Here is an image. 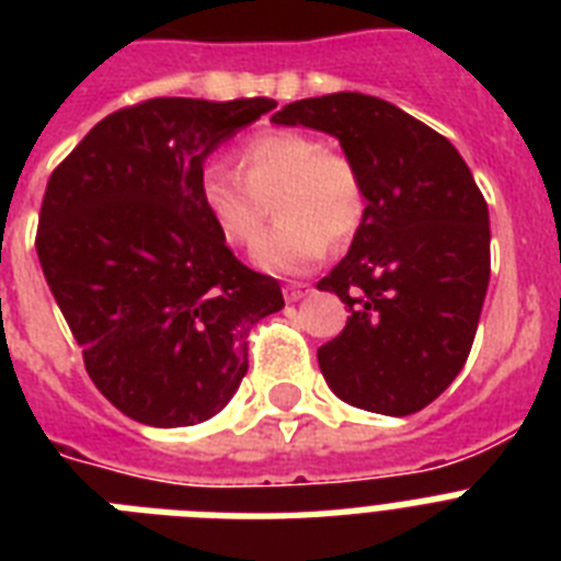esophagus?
<instances>
[{"mask_svg": "<svg viewBox=\"0 0 561 561\" xmlns=\"http://www.w3.org/2000/svg\"><path fill=\"white\" fill-rule=\"evenodd\" d=\"M308 294H311V285H302V282H297V285H288V288H285V299H288V302H299V299L308 297Z\"/></svg>", "mask_w": 561, "mask_h": 561, "instance_id": "obj_1", "label": "esophagus"}]
</instances>
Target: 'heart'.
I'll use <instances>...</instances> for the list:
<instances>
[{"mask_svg": "<svg viewBox=\"0 0 561 561\" xmlns=\"http://www.w3.org/2000/svg\"><path fill=\"white\" fill-rule=\"evenodd\" d=\"M241 174L220 162L203 165L197 197L211 227L229 247H250L264 227L267 203L279 224L255 247V264L267 273L308 271L332 241H346L364 220L367 197L358 169L343 153L302 130H264L238 151Z\"/></svg>", "mask_w": 561, "mask_h": 561, "instance_id": "b5f03b06", "label": "heart"}]
</instances>
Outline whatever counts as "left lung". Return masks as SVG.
Segmentation results:
<instances>
[{"instance_id":"left-lung-1","label":"left lung","mask_w":561,"mask_h":561,"mask_svg":"<svg viewBox=\"0 0 561 561\" xmlns=\"http://www.w3.org/2000/svg\"><path fill=\"white\" fill-rule=\"evenodd\" d=\"M273 122L334 136L367 197L350 253L317 282L350 306L346 329L317 350L325 383L383 416L427 408L469 358L489 288V209L469 165L364 92L294 101Z\"/></svg>"}]
</instances>
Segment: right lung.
<instances>
[{"label":"right lung","instance_id":"1","mask_svg":"<svg viewBox=\"0 0 561 561\" xmlns=\"http://www.w3.org/2000/svg\"><path fill=\"white\" fill-rule=\"evenodd\" d=\"M273 99H151L110 113L48 178L37 255L101 396L153 427L206 422L247 375V334L285 308L197 197L203 162Z\"/></svg>","mask_w":561,"mask_h":561}]
</instances>
